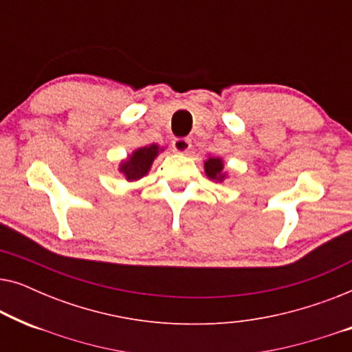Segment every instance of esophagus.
<instances>
[{"instance_id":"esophagus-1","label":"esophagus","mask_w":352,"mask_h":352,"mask_svg":"<svg viewBox=\"0 0 352 352\" xmlns=\"http://www.w3.org/2000/svg\"><path fill=\"white\" fill-rule=\"evenodd\" d=\"M173 151L177 152V153H186L189 148L192 147L190 144V139H186V138H176L175 141H173Z\"/></svg>"}]
</instances>
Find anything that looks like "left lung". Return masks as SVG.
Segmentation results:
<instances>
[{
  "instance_id": "obj_1",
  "label": "left lung",
  "mask_w": 352,
  "mask_h": 352,
  "mask_svg": "<svg viewBox=\"0 0 352 352\" xmlns=\"http://www.w3.org/2000/svg\"><path fill=\"white\" fill-rule=\"evenodd\" d=\"M205 171L211 179H221L223 177V162L219 158L211 157L205 162Z\"/></svg>"
}]
</instances>
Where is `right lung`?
Masks as SVG:
<instances>
[{
    "instance_id": "add662e5",
    "label": "right lung",
    "mask_w": 352,
    "mask_h": 352,
    "mask_svg": "<svg viewBox=\"0 0 352 352\" xmlns=\"http://www.w3.org/2000/svg\"><path fill=\"white\" fill-rule=\"evenodd\" d=\"M158 153V146L152 144V146L141 147L128 158L126 162L122 165V171L124 173L128 181H136L141 179L142 176L147 175L148 168H151L153 158Z\"/></svg>"
}]
</instances>
